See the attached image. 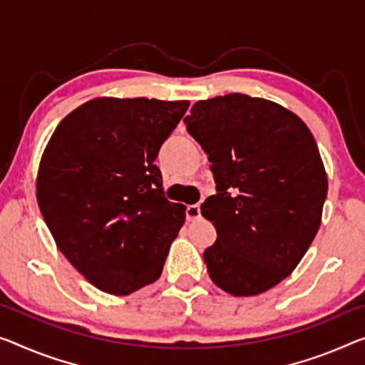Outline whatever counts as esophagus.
<instances>
[{"instance_id":"1","label":"esophagus","mask_w":365,"mask_h":365,"mask_svg":"<svg viewBox=\"0 0 365 365\" xmlns=\"http://www.w3.org/2000/svg\"><path fill=\"white\" fill-rule=\"evenodd\" d=\"M186 218L189 222H194V220H199L200 218V207L195 204V205H189L186 209Z\"/></svg>"}]
</instances>
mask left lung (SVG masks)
Segmentation results:
<instances>
[{
	"label": "left lung",
	"mask_w": 365,
	"mask_h": 365,
	"mask_svg": "<svg viewBox=\"0 0 365 365\" xmlns=\"http://www.w3.org/2000/svg\"><path fill=\"white\" fill-rule=\"evenodd\" d=\"M209 155L217 194L200 210L217 241L204 261L235 297L266 292L294 271L322 223L328 178L310 128L262 98L197 101L184 119Z\"/></svg>",
	"instance_id": "8db88e82"
}]
</instances>
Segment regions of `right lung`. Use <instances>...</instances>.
<instances>
[{
    "instance_id": "right-lung-1",
    "label": "right lung",
    "mask_w": 365,
    "mask_h": 365,
    "mask_svg": "<svg viewBox=\"0 0 365 365\" xmlns=\"http://www.w3.org/2000/svg\"><path fill=\"white\" fill-rule=\"evenodd\" d=\"M189 101L96 98L50 137L37 202L58 250L94 287L130 295L161 276L186 207L165 197L155 165Z\"/></svg>"
}]
</instances>
